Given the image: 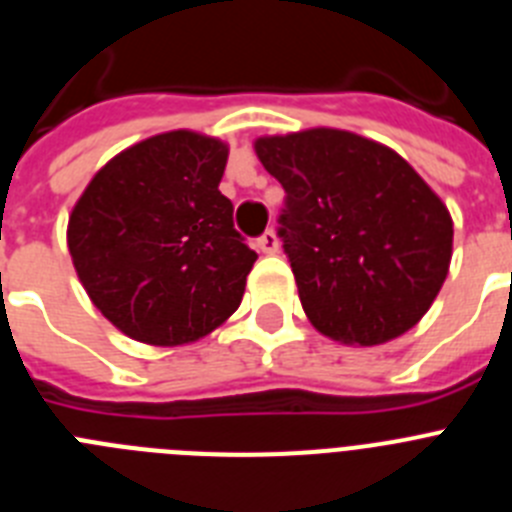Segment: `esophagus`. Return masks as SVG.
Listing matches in <instances>:
<instances>
[{
  "label": "esophagus",
  "mask_w": 512,
  "mask_h": 512,
  "mask_svg": "<svg viewBox=\"0 0 512 512\" xmlns=\"http://www.w3.org/2000/svg\"><path fill=\"white\" fill-rule=\"evenodd\" d=\"M256 246H259V251H264V253H277L279 251L277 233H274V230H266L259 241H256Z\"/></svg>",
  "instance_id": "obj_1"
}]
</instances>
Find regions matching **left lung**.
Segmentation results:
<instances>
[{
	"mask_svg": "<svg viewBox=\"0 0 512 512\" xmlns=\"http://www.w3.org/2000/svg\"><path fill=\"white\" fill-rule=\"evenodd\" d=\"M253 151L287 192L279 235L315 330L348 346L408 333L449 274L441 197L400 153L351 130L261 135Z\"/></svg>",
	"mask_w": 512,
	"mask_h": 512,
	"instance_id": "left-lung-1",
	"label": "left lung"
}]
</instances>
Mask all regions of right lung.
Returning a JSON list of instances; mask_svg holds the SVG:
<instances>
[{"mask_svg": "<svg viewBox=\"0 0 512 512\" xmlns=\"http://www.w3.org/2000/svg\"><path fill=\"white\" fill-rule=\"evenodd\" d=\"M228 143L169 130L112 156L81 192L66 243L92 305L148 346H184L238 310L256 253L220 194Z\"/></svg>", "mask_w": 512, "mask_h": 512, "instance_id": "add662e5", "label": "right lung"}]
</instances>
